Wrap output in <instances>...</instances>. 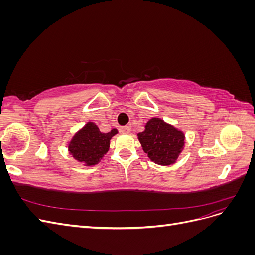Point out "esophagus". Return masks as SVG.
<instances>
[{
  "label": "esophagus",
  "instance_id": "34e87169",
  "mask_svg": "<svg viewBox=\"0 0 255 255\" xmlns=\"http://www.w3.org/2000/svg\"><path fill=\"white\" fill-rule=\"evenodd\" d=\"M121 133L123 134H129L130 133V128L126 126V127H122L121 128Z\"/></svg>",
  "mask_w": 255,
  "mask_h": 255
}]
</instances>
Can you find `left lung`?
Listing matches in <instances>:
<instances>
[{
	"mask_svg": "<svg viewBox=\"0 0 255 255\" xmlns=\"http://www.w3.org/2000/svg\"><path fill=\"white\" fill-rule=\"evenodd\" d=\"M137 136L144 153L161 166L174 164L185 143L183 132L159 118L150 119L145 129Z\"/></svg>",
	"mask_w": 255,
	"mask_h": 255,
	"instance_id": "8db88e82",
	"label": "left lung"
}]
</instances>
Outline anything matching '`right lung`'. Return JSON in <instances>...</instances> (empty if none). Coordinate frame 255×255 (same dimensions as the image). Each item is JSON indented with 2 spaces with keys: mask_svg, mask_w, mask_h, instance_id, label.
<instances>
[{
  "mask_svg": "<svg viewBox=\"0 0 255 255\" xmlns=\"http://www.w3.org/2000/svg\"><path fill=\"white\" fill-rule=\"evenodd\" d=\"M118 133L114 128L110 133H101L94 122H87L76 133L69 143L68 150L71 155L86 166L97 165L110 149L112 137Z\"/></svg>",
  "mask_w": 255,
  "mask_h": 255,
  "instance_id": "obj_1",
  "label": "right lung"
}]
</instances>
